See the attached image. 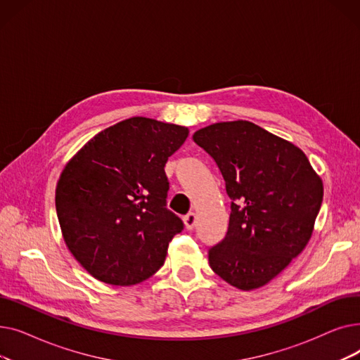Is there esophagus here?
<instances>
[{
    "mask_svg": "<svg viewBox=\"0 0 360 360\" xmlns=\"http://www.w3.org/2000/svg\"><path fill=\"white\" fill-rule=\"evenodd\" d=\"M184 223H185V228L188 231H191L195 228V223H197V217L194 213H188L185 217H184Z\"/></svg>",
    "mask_w": 360,
    "mask_h": 360,
    "instance_id": "obj_1",
    "label": "esophagus"
}]
</instances>
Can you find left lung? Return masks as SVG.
I'll use <instances>...</instances> for the list:
<instances>
[{
  "label": "left lung",
  "mask_w": 360,
  "mask_h": 360,
  "mask_svg": "<svg viewBox=\"0 0 360 360\" xmlns=\"http://www.w3.org/2000/svg\"><path fill=\"white\" fill-rule=\"evenodd\" d=\"M193 140L216 162L231 198L228 232L209 250L212 270L240 290L267 285L311 239L323 181L304 151L250 121L217 122Z\"/></svg>",
  "instance_id": "8db88e82"
}]
</instances>
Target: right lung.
<instances>
[{
	"instance_id": "right-lung-1",
	"label": "right lung",
	"mask_w": 360,
	"mask_h": 360,
	"mask_svg": "<svg viewBox=\"0 0 360 360\" xmlns=\"http://www.w3.org/2000/svg\"><path fill=\"white\" fill-rule=\"evenodd\" d=\"M188 128L134 117L94 136L64 167L55 207L68 250L94 277L131 286L153 276L184 229L166 207L167 159Z\"/></svg>"
}]
</instances>
